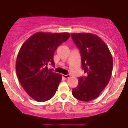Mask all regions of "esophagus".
<instances>
[{
	"instance_id": "34e87169",
	"label": "esophagus",
	"mask_w": 128,
	"mask_h": 128,
	"mask_svg": "<svg viewBox=\"0 0 128 128\" xmlns=\"http://www.w3.org/2000/svg\"><path fill=\"white\" fill-rule=\"evenodd\" d=\"M62 77L65 78V79H67V78H70V74H67V75H64V74H63V75H62Z\"/></svg>"
}]
</instances>
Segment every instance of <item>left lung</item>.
Returning a JSON list of instances; mask_svg holds the SVG:
<instances>
[{
    "instance_id": "8db88e82",
    "label": "left lung",
    "mask_w": 128,
    "mask_h": 128,
    "mask_svg": "<svg viewBox=\"0 0 128 128\" xmlns=\"http://www.w3.org/2000/svg\"><path fill=\"white\" fill-rule=\"evenodd\" d=\"M79 49L85 76L78 78V87L72 95L78 100L89 102L97 98L108 84L113 69V58L109 48L100 37L90 33H72Z\"/></svg>"
}]
</instances>
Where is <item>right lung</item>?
<instances>
[{
    "label": "right lung",
    "instance_id": "right-lung-1",
    "mask_svg": "<svg viewBox=\"0 0 128 128\" xmlns=\"http://www.w3.org/2000/svg\"><path fill=\"white\" fill-rule=\"evenodd\" d=\"M70 36L68 32H40L32 35L21 46L16 72L24 90L36 101H47L56 93L62 76L48 69L47 65L50 63L54 66V52Z\"/></svg>",
    "mask_w": 128,
    "mask_h": 128
}]
</instances>
